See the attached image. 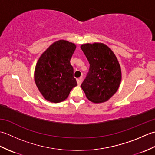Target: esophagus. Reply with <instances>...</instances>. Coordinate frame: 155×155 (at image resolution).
<instances>
[{
	"label": "esophagus",
	"mask_w": 155,
	"mask_h": 155,
	"mask_svg": "<svg viewBox=\"0 0 155 155\" xmlns=\"http://www.w3.org/2000/svg\"><path fill=\"white\" fill-rule=\"evenodd\" d=\"M77 84H78V85H81V83H82V82H83V77H80L79 78H78V79L77 80Z\"/></svg>",
	"instance_id": "obj_1"
}]
</instances>
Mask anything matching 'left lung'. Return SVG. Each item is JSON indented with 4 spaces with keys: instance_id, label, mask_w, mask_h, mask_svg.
<instances>
[{
    "instance_id": "1",
    "label": "left lung",
    "mask_w": 155,
    "mask_h": 155,
    "mask_svg": "<svg viewBox=\"0 0 155 155\" xmlns=\"http://www.w3.org/2000/svg\"><path fill=\"white\" fill-rule=\"evenodd\" d=\"M81 48L90 64L81 88L89 101L95 103L106 102L116 93L121 81L116 56L103 43L84 44Z\"/></svg>"
}]
</instances>
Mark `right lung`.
<instances>
[{
    "instance_id": "obj_1",
    "label": "right lung",
    "mask_w": 155,
    "mask_h": 155,
    "mask_svg": "<svg viewBox=\"0 0 155 155\" xmlns=\"http://www.w3.org/2000/svg\"><path fill=\"white\" fill-rule=\"evenodd\" d=\"M76 46L60 40L54 42L39 58L35 71V81L46 100L60 103L65 100L77 85L71 58Z\"/></svg>"
}]
</instances>
